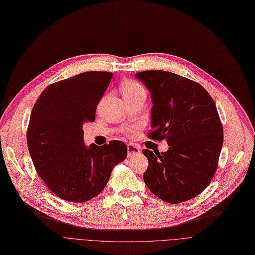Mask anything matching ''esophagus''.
<instances>
[{
    "label": "esophagus",
    "mask_w": 255,
    "mask_h": 255,
    "mask_svg": "<svg viewBox=\"0 0 255 255\" xmlns=\"http://www.w3.org/2000/svg\"><path fill=\"white\" fill-rule=\"evenodd\" d=\"M127 150H128V157L129 158H131V157L135 156V155L140 153V149L138 148V146L132 144V143L127 144Z\"/></svg>",
    "instance_id": "obj_1"
}]
</instances>
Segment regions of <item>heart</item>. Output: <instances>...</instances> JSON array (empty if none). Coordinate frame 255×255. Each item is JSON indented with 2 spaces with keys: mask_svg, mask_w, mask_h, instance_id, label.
I'll return each instance as SVG.
<instances>
[{
  "mask_svg": "<svg viewBox=\"0 0 255 255\" xmlns=\"http://www.w3.org/2000/svg\"><path fill=\"white\" fill-rule=\"evenodd\" d=\"M121 90H122V94H123V97L124 99L127 98H132L140 93H145L144 89L134 80H125V82L122 83L121 85Z\"/></svg>",
  "mask_w": 255,
  "mask_h": 255,
  "instance_id": "obj_1",
  "label": "heart"
}]
</instances>
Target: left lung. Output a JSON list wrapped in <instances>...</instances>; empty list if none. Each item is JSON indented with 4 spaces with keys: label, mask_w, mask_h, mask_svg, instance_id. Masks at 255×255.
<instances>
[{
    "label": "left lung",
    "mask_w": 255,
    "mask_h": 255,
    "mask_svg": "<svg viewBox=\"0 0 255 255\" xmlns=\"http://www.w3.org/2000/svg\"><path fill=\"white\" fill-rule=\"evenodd\" d=\"M152 98V132L166 152L143 150L146 187L160 199L180 204L204 191L217 168L223 129L210 94L192 80L162 70L137 72Z\"/></svg>",
    "instance_id": "left-lung-1"
}]
</instances>
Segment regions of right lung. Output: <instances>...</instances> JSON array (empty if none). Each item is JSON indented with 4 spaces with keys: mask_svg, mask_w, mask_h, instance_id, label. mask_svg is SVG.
Instances as JSON below:
<instances>
[{
    "mask_svg": "<svg viewBox=\"0 0 255 255\" xmlns=\"http://www.w3.org/2000/svg\"><path fill=\"white\" fill-rule=\"evenodd\" d=\"M114 74L89 71L47 87L36 101L26 133L38 175L51 192L72 203L98 195L114 167L127 157L120 140L86 145L83 125L95 121L97 105Z\"/></svg>",
    "mask_w": 255,
    "mask_h": 255,
    "instance_id": "1",
    "label": "right lung"
}]
</instances>
